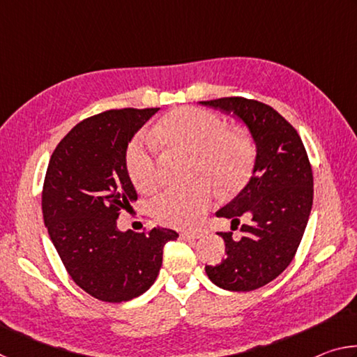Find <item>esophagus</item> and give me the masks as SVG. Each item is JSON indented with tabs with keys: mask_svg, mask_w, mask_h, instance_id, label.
Returning <instances> with one entry per match:
<instances>
[{
	"mask_svg": "<svg viewBox=\"0 0 357 357\" xmlns=\"http://www.w3.org/2000/svg\"><path fill=\"white\" fill-rule=\"evenodd\" d=\"M200 236H202V233H198V231H184V233H181V238L185 239V241L198 239Z\"/></svg>",
	"mask_w": 357,
	"mask_h": 357,
	"instance_id": "obj_1",
	"label": "esophagus"
}]
</instances>
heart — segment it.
<instances>
[{
  "instance_id": "heart-1",
  "label": "heart",
  "mask_w": 357,
  "mask_h": 357,
  "mask_svg": "<svg viewBox=\"0 0 357 357\" xmlns=\"http://www.w3.org/2000/svg\"><path fill=\"white\" fill-rule=\"evenodd\" d=\"M137 135L128 148L126 167L137 189L148 190L155 179V140L195 154V173L206 176L222 192L244 183L252 164V144L243 132L227 129L217 114L200 108H181L168 114L153 132ZM213 202L204 181L187 187H168L157 193L151 209L157 220L174 228L195 227Z\"/></svg>"
}]
</instances>
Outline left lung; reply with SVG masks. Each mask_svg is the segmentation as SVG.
<instances>
[{
  "label": "left lung",
  "mask_w": 357,
  "mask_h": 357,
  "mask_svg": "<svg viewBox=\"0 0 357 357\" xmlns=\"http://www.w3.org/2000/svg\"><path fill=\"white\" fill-rule=\"evenodd\" d=\"M233 113L247 126L257 157L249 183L217 217L247 223L243 236L220 233L227 258L204 271L214 285L228 291H252L273 282L288 268L301 244L313 203V174L301 137L273 107L245 98L200 102Z\"/></svg>",
  "instance_id": "8db88e82"
}]
</instances>
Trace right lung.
<instances>
[{
    "instance_id": "right-lung-1",
    "label": "right lung",
    "mask_w": 357,
    "mask_h": 357,
    "mask_svg": "<svg viewBox=\"0 0 357 357\" xmlns=\"http://www.w3.org/2000/svg\"><path fill=\"white\" fill-rule=\"evenodd\" d=\"M159 108L107 110L83 119L58 143L48 162L42 214L66 271L83 291L124 302L148 291L159 274L164 245L178 233L119 231L116 219L137 202L126 151Z\"/></svg>"
}]
</instances>
